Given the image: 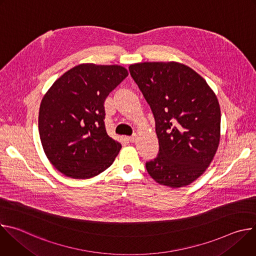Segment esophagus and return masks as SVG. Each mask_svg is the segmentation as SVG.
I'll use <instances>...</instances> for the list:
<instances>
[{
	"mask_svg": "<svg viewBox=\"0 0 256 256\" xmlns=\"http://www.w3.org/2000/svg\"><path fill=\"white\" fill-rule=\"evenodd\" d=\"M136 134H134V136H128V138H126V140H128V142H134L136 140Z\"/></svg>",
	"mask_w": 256,
	"mask_h": 256,
	"instance_id": "obj_1",
	"label": "esophagus"
}]
</instances>
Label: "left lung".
Wrapping results in <instances>:
<instances>
[{
  "instance_id": "left-lung-1",
  "label": "left lung",
  "mask_w": 256,
  "mask_h": 256,
  "mask_svg": "<svg viewBox=\"0 0 256 256\" xmlns=\"http://www.w3.org/2000/svg\"><path fill=\"white\" fill-rule=\"evenodd\" d=\"M128 70L151 107L159 140V153L146 169L162 186L190 184L208 167L218 147L216 96L196 72L179 62H140Z\"/></svg>"
}]
</instances>
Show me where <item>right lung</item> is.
I'll return each mask as SVG.
<instances>
[{
    "instance_id": "obj_1",
    "label": "right lung",
    "mask_w": 256,
    "mask_h": 256,
    "mask_svg": "<svg viewBox=\"0 0 256 256\" xmlns=\"http://www.w3.org/2000/svg\"><path fill=\"white\" fill-rule=\"evenodd\" d=\"M128 75L122 66L82 64L66 72L42 98V148L66 176L91 178L114 163L122 144L106 132L104 101Z\"/></svg>"
}]
</instances>
